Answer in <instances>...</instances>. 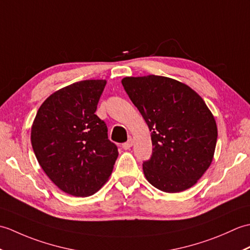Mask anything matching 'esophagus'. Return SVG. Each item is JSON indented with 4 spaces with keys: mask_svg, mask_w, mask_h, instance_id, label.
<instances>
[{
    "mask_svg": "<svg viewBox=\"0 0 250 250\" xmlns=\"http://www.w3.org/2000/svg\"><path fill=\"white\" fill-rule=\"evenodd\" d=\"M133 143H134L133 139H129L128 142H125V143H124V144H122V148H124V149H125V150H128V149H130L132 146H133Z\"/></svg>",
    "mask_w": 250,
    "mask_h": 250,
    "instance_id": "esophagus-1",
    "label": "esophagus"
}]
</instances>
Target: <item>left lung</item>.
Listing matches in <instances>:
<instances>
[{
  "label": "left lung",
  "instance_id": "left-lung-1",
  "mask_svg": "<svg viewBox=\"0 0 250 250\" xmlns=\"http://www.w3.org/2000/svg\"><path fill=\"white\" fill-rule=\"evenodd\" d=\"M121 83L151 132L152 156L143 163L148 183L167 193L192 187L210 167L218 135L204 100L169 77L131 76Z\"/></svg>",
  "mask_w": 250,
  "mask_h": 250
}]
</instances>
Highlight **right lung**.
I'll list each match as a JSON object with an SVG mask.
<instances>
[{
    "label": "right lung",
    "instance_id": "1",
    "mask_svg": "<svg viewBox=\"0 0 250 250\" xmlns=\"http://www.w3.org/2000/svg\"><path fill=\"white\" fill-rule=\"evenodd\" d=\"M105 79H87L57 90L40 106L31 143L41 167L63 192L90 196L107 182L118 149L95 115Z\"/></svg>",
    "mask_w": 250,
    "mask_h": 250
}]
</instances>
